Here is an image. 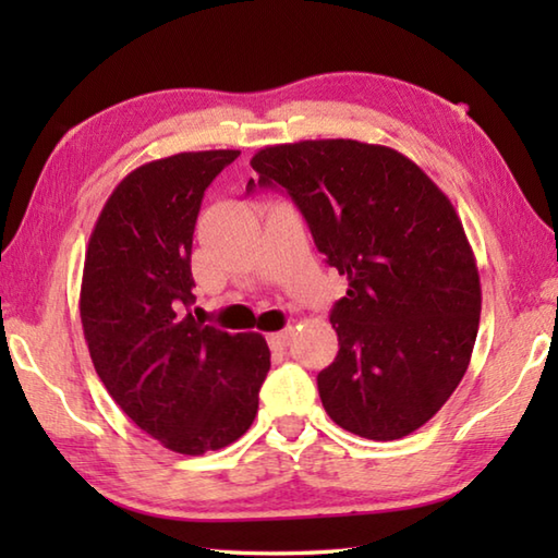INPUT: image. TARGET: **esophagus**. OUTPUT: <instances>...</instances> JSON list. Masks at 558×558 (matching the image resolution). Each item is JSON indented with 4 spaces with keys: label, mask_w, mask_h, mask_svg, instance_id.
<instances>
[{
    "label": "esophagus",
    "mask_w": 558,
    "mask_h": 558,
    "mask_svg": "<svg viewBox=\"0 0 558 558\" xmlns=\"http://www.w3.org/2000/svg\"><path fill=\"white\" fill-rule=\"evenodd\" d=\"M290 337H292V329H282V332L270 335L268 337V344H270L272 352H282V349H288Z\"/></svg>",
    "instance_id": "esophagus-1"
}]
</instances>
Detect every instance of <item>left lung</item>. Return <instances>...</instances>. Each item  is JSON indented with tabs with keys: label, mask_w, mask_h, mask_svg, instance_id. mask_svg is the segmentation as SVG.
Listing matches in <instances>:
<instances>
[{
	"label": "left lung",
	"mask_w": 558,
	"mask_h": 558,
	"mask_svg": "<svg viewBox=\"0 0 558 558\" xmlns=\"http://www.w3.org/2000/svg\"><path fill=\"white\" fill-rule=\"evenodd\" d=\"M251 167L349 280L329 315L339 352L317 376L329 418L369 440L418 430L465 376L483 307L456 206L399 149L359 140L270 145Z\"/></svg>",
	"instance_id": "left-lung-1"
}]
</instances>
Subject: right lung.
Instances as JSON below:
<instances>
[{"mask_svg":"<svg viewBox=\"0 0 558 558\" xmlns=\"http://www.w3.org/2000/svg\"><path fill=\"white\" fill-rule=\"evenodd\" d=\"M239 149L179 153L132 169L93 226L81 323L93 366L147 436L182 456L239 440L258 413L270 349L189 313L192 239L206 186Z\"/></svg>","mask_w":558,"mask_h":558,"instance_id":"obj_1","label":"right lung"}]
</instances>
